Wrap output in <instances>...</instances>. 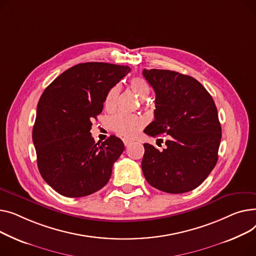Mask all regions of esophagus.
Returning a JSON list of instances; mask_svg holds the SVG:
<instances>
[{
  "mask_svg": "<svg viewBox=\"0 0 256 256\" xmlns=\"http://www.w3.org/2000/svg\"><path fill=\"white\" fill-rule=\"evenodd\" d=\"M123 142H124L125 146H129V144L132 142V140H128V138H123Z\"/></svg>",
  "mask_w": 256,
  "mask_h": 256,
  "instance_id": "34e87169",
  "label": "esophagus"
}]
</instances>
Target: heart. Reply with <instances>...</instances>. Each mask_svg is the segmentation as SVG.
<instances>
[{
    "label": "heart",
    "mask_w": 256,
    "mask_h": 256,
    "mask_svg": "<svg viewBox=\"0 0 256 256\" xmlns=\"http://www.w3.org/2000/svg\"><path fill=\"white\" fill-rule=\"evenodd\" d=\"M129 88L133 93L140 98H146L150 93V86L142 78H134L129 82ZM120 88L114 86L110 90L104 100V105L106 108H112L116 104ZM144 125V120L138 116H132L122 112H118L108 118V126L110 130L122 136L130 138L136 133Z\"/></svg>",
    "instance_id": "heart-1"
}]
</instances>
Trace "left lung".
<instances>
[{
	"label": "left lung",
	"mask_w": 256,
	"mask_h": 256,
	"mask_svg": "<svg viewBox=\"0 0 256 256\" xmlns=\"http://www.w3.org/2000/svg\"><path fill=\"white\" fill-rule=\"evenodd\" d=\"M142 74L156 94L155 120L144 133L168 136L161 152L144 144V176L163 192L191 191L204 181L218 160L221 125L215 102L189 75L162 69H144Z\"/></svg>",
	"instance_id": "left-lung-1"
}]
</instances>
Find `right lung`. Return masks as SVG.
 I'll use <instances>...</instances> for the list:
<instances>
[{"label":"right lung","mask_w":256,"mask_h":256,"mask_svg":"<svg viewBox=\"0 0 256 256\" xmlns=\"http://www.w3.org/2000/svg\"><path fill=\"white\" fill-rule=\"evenodd\" d=\"M130 70L108 63H82L44 90L37 105L33 142L41 176L61 195L86 196L110 181L124 144L114 135L95 144L90 130L110 90Z\"/></svg>","instance_id":"right-lung-1"}]
</instances>
